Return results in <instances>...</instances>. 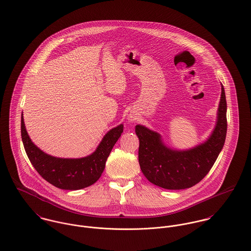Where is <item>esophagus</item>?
<instances>
[{"label": "esophagus", "mask_w": 251, "mask_h": 251, "mask_svg": "<svg viewBox=\"0 0 251 251\" xmlns=\"http://www.w3.org/2000/svg\"><path fill=\"white\" fill-rule=\"evenodd\" d=\"M136 119H137V117H136L135 114H129V116H128V120H129V121L133 122V121H135Z\"/></svg>", "instance_id": "1"}]
</instances>
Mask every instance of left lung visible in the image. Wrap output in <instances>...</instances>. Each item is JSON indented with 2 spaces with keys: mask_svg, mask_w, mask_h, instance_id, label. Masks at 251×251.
Returning <instances> with one entry per match:
<instances>
[{
  "mask_svg": "<svg viewBox=\"0 0 251 251\" xmlns=\"http://www.w3.org/2000/svg\"><path fill=\"white\" fill-rule=\"evenodd\" d=\"M226 111V98L222 84L214 131L206 141L187 150L167 147L159 133L137 125L139 166L147 180L167 190H184L199 183L214 166L224 145L227 132Z\"/></svg>",
  "mask_w": 251,
  "mask_h": 251,
  "instance_id": "obj_1",
  "label": "left lung"
}]
</instances>
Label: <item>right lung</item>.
Returning a JSON list of instances; mask_svg holds the SVG:
<instances>
[{
  "instance_id": "right-lung-1",
  "label": "right lung",
  "mask_w": 251,
  "mask_h": 251,
  "mask_svg": "<svg viewBox=\"0 0 251 251\" xmlns=\"http://www.w3.org/2000/svg\"><path fill=\"white\" fill-rule=\"evenodd\" d=\"M123 133V124L112 128L96 150L84 158L64 159L48 155L39 149L28 137L23 114L21 136L28 160L43 179L58 189L77 191L94 184L103 173L112 147Z\"/></svg>"
}]
</instances>
